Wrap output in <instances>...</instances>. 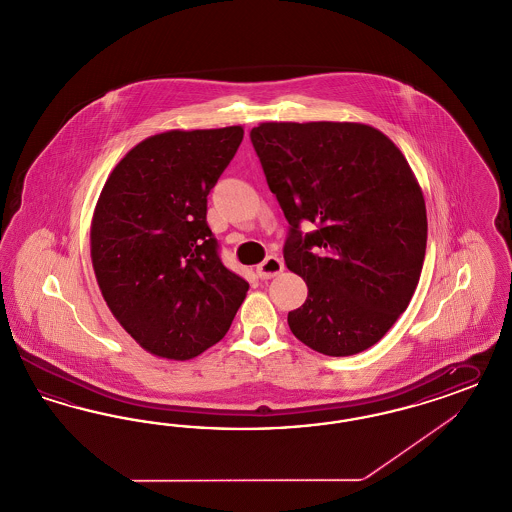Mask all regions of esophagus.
Segmentation results:
<instances>
[{
	"instance_id": "obj_1",
	"label": "esophagus",
	"mask_w": 512,
	"mask_h": 512,
	"mask_svg": "<svg viewBox=\"0 0 512 512\" xmlns=\"http://www.w3.org/2000/svg\"><path fill=\"white\" fill-rule=\"evenodd\" d=\"M283 269L284 264L281 258H277V256H269V258H265L262 264L256 267V273H258V277H260V279L267 281V279H271V277L279 275Z\"/></svg>"
}]
</instances>
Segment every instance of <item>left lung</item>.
I'll return each instance as SVG.
<instances>
[{
	"label": "left lung",
	"mask_w": 512,
	"mask_h": 512,
	"mask_svg": "<svg viewBox=\"0 0 512 512\" xmlns=\"http://www.w3.org/2000/svg\"><path fill=\"white\" fill-rule=\"evenodd\" d=\"M250 140L290 224L284 264L307 284V300L288 313L292 334L328 357L366 351L419 283L427 209L416 174L364 123L267 121ZM303 219L318 228L302 236Z\"/></svg>",
	"instance_id": "obj_1"
}]
</instances>
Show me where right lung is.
Returning <instances> with one entry per match:
<instances>
[{"label": "right lung", "instance_id": "add662e5", "mask_svg": "<svg viewBox=\"0 0 512 512\" xmlns=\"http://www.w3.org/2000/svg\"><path fill=\"white\" fill-rule=\"evenodd\" d=\"M243 127L153 134L115 165L91 222L96 283L155 357L190 360L228 334L248 283L220 262L207 195Z\"/></svg>", "mask_w": 512, "mask_h": 512}]
</instances>
